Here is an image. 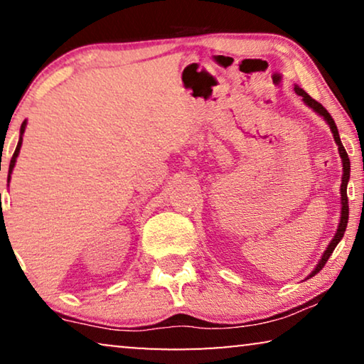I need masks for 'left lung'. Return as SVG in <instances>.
<instances>
[{"label": "left lung", "instance_id": "obj_1", "mask_svg": "<svg viewBox=\"0 0 364 364\" xmlns=\"http://www.w3.org/2000/svg\"><path fill=\"white\" fill-rule=\"evenodd\" d=\"M295 92H296V94H299V95L304 97V102H305L306 105L311 107V109H314V110L316 112V114H320L326 122H328L330 129H331V132H333V138H335V141H336V145H338V151H340V156H341V160H343V178H341V204H343V206H341L340 226H338V231H336V234H335V237H333V240H331V242H330L328 247H326L323 257L320 259V262H318V265H316V269L314 270V272L310 274V277H314V275H315L316 272H320V270L323 269V265L326 264V260H328L330 255L333 254L336 244L340 242L341 237H343V234H345V231H346L348 213H350V206H348V194H346L348 180H350V158H348V153H346L345 146H343V143H341V140H340V135H338V129H336V125H335V120L331 119V115L328 114V110H326L325 107L320 104V102H316L315 99H311V97H310L309 94H306V92H305L304 89H300V87H295Z\"/></svg>", "mask_w": 364, "mask_h": 364}]
</instances>
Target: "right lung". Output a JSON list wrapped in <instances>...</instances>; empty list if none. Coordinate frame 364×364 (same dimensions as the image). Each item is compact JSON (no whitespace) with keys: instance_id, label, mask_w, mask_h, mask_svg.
<instances>
[{"instance_id":"obj_1","label":"right lung","mask_w":364,"mask_h":364,"mask_svg":"<svg viewBox=\"0 0 364 364\" xmlns=\"http://www.w3.org/2000/svg\"><path fill=\"white\" fill-rule=\"evenodd\" d=\"M24 129H26V120H24L23 125H21V135L24 133ZM21 141H23V136H19L18 146H16V150H14V153H13L11 163H9V176H11V171H13V168H14V163H16V158H18V155H19V148H21ZM8 181H9V180H8Z\"/></svg>"}]
</instances>
